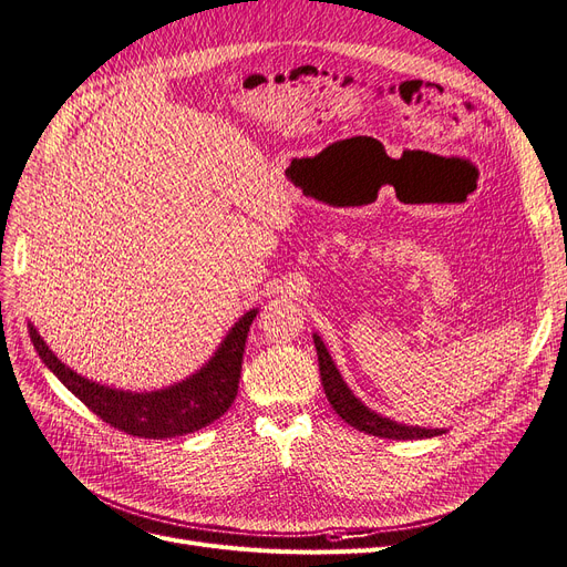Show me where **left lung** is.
I'll use <instances>...</instances> for the list:
<instances>
[{"instance_id": "left-lung-1", "label": "left lung", "mask_w": 567, "mask_h": 567, "mask_svg": "<svg viewBox=\"0 0 567 567\" xmlns=\"http://www.w3.org/2000/svg\"><path fill=\"white\" fill-rule=\"evenodd\" d=\"M315 347H317V357H319L323 392H326L330 405H333L336 413L347 424L359 429V432H363V434H373V436H380V439H394V441L432 439V436L445 434V429H426V426H417V424H403V422H396V420L382 417L380 413H375V410H370L347 386L336 361L330 359L323 340L317 333H315Z\"/></svg>"}]
</instances>
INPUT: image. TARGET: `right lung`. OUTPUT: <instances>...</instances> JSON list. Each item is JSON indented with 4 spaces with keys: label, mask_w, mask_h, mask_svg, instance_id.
Listing matches in <instances>:
<instances>
[{
    "label": "right lung",
    "mask_w": 567,
    "mask_h": 567,
    "mask_svg": "<svg viewBox=\"0 0 567 567\" xmlns=\"http://www.w3.org/2000/svg\"><path fill=\"white\" fill-rule=\"evenodd\" d=\"M256 315L258 309L246 311L197 373L154 392H126L74 373L53 354L32 323L28 328L39 359L97 417L131 436L159 441L199 432L202 426L227 413L237 396L244 347Z\"/></svg>",
    "instance_id": "1"
}]
</instances>
